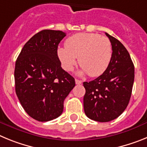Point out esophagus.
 I'll use <instances>...</instances> for the list:
<instances>
[{"mask_svg":"<svg viewBox=\"0 0 147 147\" xmlns=\"http://www.w3.org/2000/svg\"><path fill=\"white\" fill-rule=\"evenodd\" d=\"M75 82H76V85H81L82 83V82L81 81V80H75Z\"/></svg>","mask_w":147,"mask_h":147,"instance_id":"obj_1","label":"esophagus"}]
</instances>
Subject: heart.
<instances>
[{"mask_svg": "<svg viewBox=\"0 0 147 147\" xmlns=\"http://www.w3.org/2000/svg\"><path fill=\"white\" fill-rule=\"evenodd\" d=\"M65 46L58 48L57 56L65 71H72L78 57L81 74L99 76L107 69L112 59L110 40L98 34H76L65 40Z\"/></svg>", "mask_w": 147, "mask_h": 147, "instance_id": "heart-1", "label": "heart"}]
</instances>
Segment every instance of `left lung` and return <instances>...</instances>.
I'll use <instances>...</instances> for the list:
<instances>
[{"label":"left lung","instance_id":"left-lung-1","mask_svg":"<svg viewBox=\"0 0 147 147\" xmlns=\"http://www.w3.org/2000/svg\"><path fill=\"white\" fill-rule=\"evenodd\" d=\"M112 45V59L101 76L83 82L85 88L84 110L89 119L107 122L116 119L129 104L134 82L135 68L123 44L105 33Z\"/></svg>","mask_w":147,"mask_h":147}]
</instances>
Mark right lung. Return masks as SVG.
I'll return each instance as SVG.
<instances>
[{"label":"right lung","instance_id":"add662e5","mask_svg":"<svg viewBox=\"0 0 147 147\" xmlns=\"http://www.w3.org/2000/svg\"><path fill=\"white\" fill-rule=\"evenodd\" d=\"M66 36L62 31L45 29L24 45L15 63V91L22 107L39 121L59 117L75 80L62 69L58 45Z\"/></svg>","mask_w":147,"mask_h":147}]
</instances>
